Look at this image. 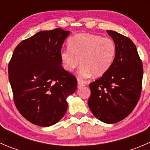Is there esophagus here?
Listing matches in <instances>:
<instances>
[{
	"mask_svg": "<svg viewBox=\"0 0 150 150\" xmlns=\"http://www.w3.org/2000/svg\"><path fill=\"white\" fill-rule=\"evenodd\" d=\"M84 85H85L84 82H83L82 81H81V80H79V79L78 80V88L81 87V86H83Z\"/></svg>",
	"mask_w": 150,
	"mask_h": 150,
	"instance_id": "obj_1",
	"label": "esophagus"
}]
</instances>
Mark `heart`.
I'll use <instances>...</instances> for the list:
<instances>
[{
    "mask_svg": "<svg viewBox=\"0 0 150 150\" xmlns=\"http://www.w3.org/2000/svg\"><path fill=\"white\" fill-rule=\"evenodd\" d=\"M69 48L60 53L64 69L72 72L80 64L81 78L103 75L111 67L116 54L112 39L89 33H79L71 38Z\"/></svg>",
    "mask_w": 150,
    "mask_h": 150,
    "instance_id": "b5f03b06",
    "label": "heart"
}]
</instances>
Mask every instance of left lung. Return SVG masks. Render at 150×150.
<instances>
[{"label":"left lung","mask_w":150,"mask_h":150,"mask_svg":"<svg viewBox=\"0 0 150 150\" xmlns=\"http://www.w3.org/2000/svg\"><path fill=\"white\" fill-rule=\"evenodd\" d=\"M107 33L115 43V57L110 69L89 85L88 106L99 120L115 123L126 117L139 100L143 64L129 38L112 30Z\"/></svg>","instance_id":"8db88e82"}]
</instances>
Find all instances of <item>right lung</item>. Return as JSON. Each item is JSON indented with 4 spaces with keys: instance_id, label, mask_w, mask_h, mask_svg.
Listing matches in <instances>:
<instances>
[{
    "instance_id": "add662e5",
    "label": "right lung",
    "mask_w": 150,
    "mask_h": 150,
    "mask_svg": "<svg viewBox=\"0 0 150 150\" xmlns=\"http://www.w3.org/2000/svg\"><path fill=\"white\" fill-rule=\"evenodd\" d=\"M69 34L61 28L40 31L22 40L8 63L16 109L35 125L59 121L67 109V98L77 88V79L62 66V46Z\"/></svg>"
}]
</instances>
